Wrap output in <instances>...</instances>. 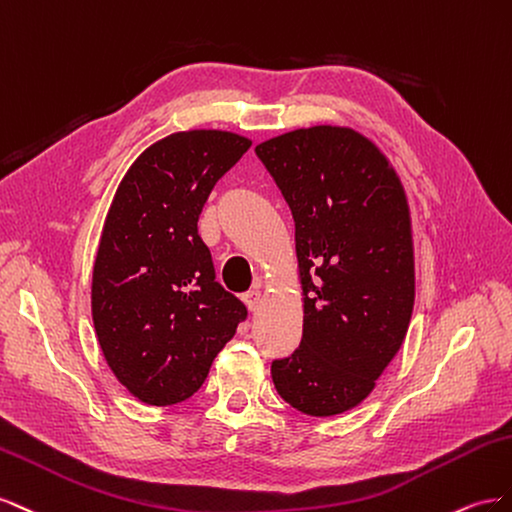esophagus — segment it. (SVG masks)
Returning <instances> with one entry per match:
<instances>
[{"instance_id":"1","label":"esophagus","mask_w":512,"mask_h":512,"mask_svg":"<svg viewBox=\"0 0 512 512\" xmlns=\"http://www.w3.org/2000/svg\"><path fill=\"white\" fill-rule=\"evenodd\" d=\"M242 300L248 306V311L255 313L259 306H261V300H264V296H261L259 289H253V291H246V294L242 296Z\"/></svg>"}]
</instances>
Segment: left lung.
<instances>
[{
	"label": "left lung",
	"instance_id": "1",
	"mask_svg": "<svg viewBox=\"0 0 512 512\" xmlns=\"http://www.w3.org/2000/svg\"><path fill=\"white\" fill-rule=\"evenodd\" d=\"M296 223L302 341L272 362L281 399L337 416L369 397L410 326L416 272L401 178L347 126L289 130L255 148Z\"/></svg>",
	"mask_w": 512,
	"mask_h": 512
}]
</instances>
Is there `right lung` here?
I'll list each match as a JSON object with an SVG mask.
<instances>
[{"mask_svg":"<svg viewBox=\"0 0 512 512\" xmlns=\"http://www.w3.org/2000/svg\"><path fill=\"white\" fill-rule=\"evenodd\" d=\"M251 143L214 128L171 133L137 156L115 191L92 272V319L109 369L145 405L193 397L246 317L214 281L197 221Z\"/></svg>","mask_w":512,"mask_h":512,"instance_id":"1","label":"right lung"}]
</instances>
